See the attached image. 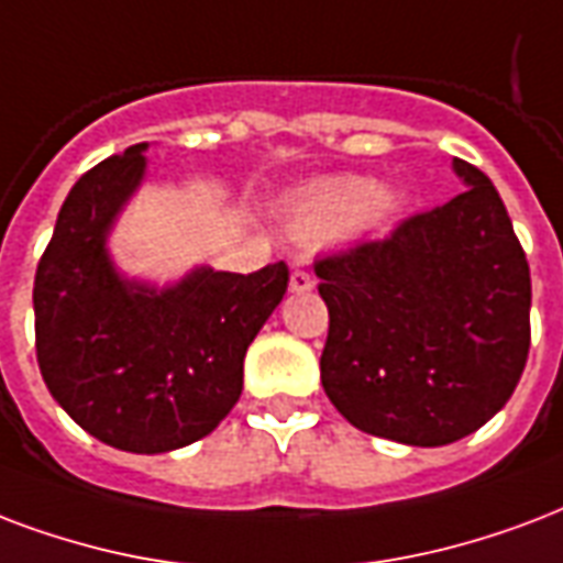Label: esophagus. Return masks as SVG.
Listing matches in <instances>:
<instances>
[{
	"instance_id": "obj_1",
	"label": "esophagus",
	"mask_w": 563,
	"mask_h": 563,
	"mask_svg": "<svg viewBox=\"0 0 563 563\" xmlns=\"http://www.w3.org/2000/svg\"><path fill=\"white\" fill-rule=\"evenodd\" d=\"M312 286H316V280H312L310 274L307 272H300V268H295L289 277V289L295 291V295H303V291H310Z\"/></svg>"
}]
</instances>
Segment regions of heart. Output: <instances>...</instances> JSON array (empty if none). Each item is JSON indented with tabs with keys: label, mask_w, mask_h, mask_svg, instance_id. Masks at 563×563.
<instances>
[{
	"label": "heart",
	"mask_w": 563,
	"mask_h": 563,
	"mask_svg": "<svg viewBox=\"0 0 563 563\" xmlns=\"http://www.w3.org/2000/svg\"><path fill=\"white\" fill-rule=\"evenodd\" d=\"M405 197L393 188H380L377 179L345 174L300 188L283 203V227L295 242L319 244L354 230L366 233L401 212Z\"/></svg>",
	"instance_id": "heart-1"
}]
</instances>
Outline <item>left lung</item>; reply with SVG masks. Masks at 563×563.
<instances>
[{
  "label": "left lung",
  "instance_id": "obj_1",
  "mask_svg": "<svg viewBox=\"0 0 563 563\" xmlns=\"http://www.w3.org/2000/svg\"><path fill=\"white\" fill-rule=\"evenodd\" d=\"M452 167L466 191L316 263L324 393L360 431L424 449L490 422L531 342L529 263L508 209L478 167Z\"/></svg>",
  "mask_w": 563,
  "mask_h": 563
}]
</instances>
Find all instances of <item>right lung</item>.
Segmentation results:
<instances>
[{"label":"right lung","mask_w":563,"mask_h":563,"mask_svg":"<svg viewBox=\"0 0 563 563\" xmlns=\"http://www.w3.org/2000/svg\"><path fill=\"white\" fill-rule=\"evenodd\" d=\"M147 144L88 170L34 274V349L46 389L100 443L162 454L212 434L242 396L244 354L289 286L197 265L167 286L120 272L114 221L147 174Z\"/></svg>","instance_id":"add662e5"}]
</instances>
